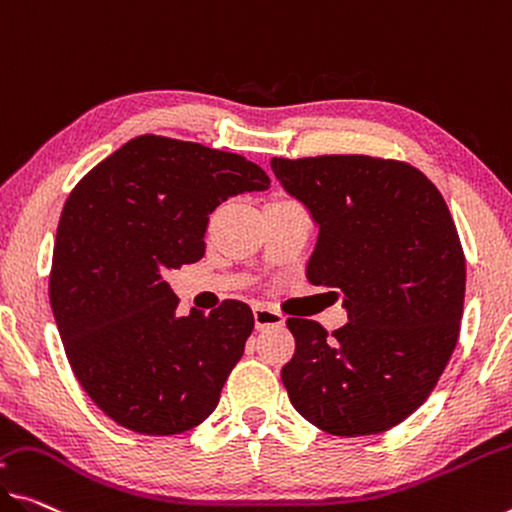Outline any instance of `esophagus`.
<instances>
[{"mask_svg": "<svg viewBox=\"0 0 512 512\" xmlns=\"http://www.w3.org/2000/svg\"><path fill=\"white\" fill-rule=\"evenodd\" d=\"M254 320H256V327L263 329V327H277L283 325V316L277 311L272 309V306H265L261 302L254 304Z\"/></svg>", "mask_w": 512, "mask_h": 512, "instance_id": "esophagus-1", "label": "esophagus"}]
</instances>
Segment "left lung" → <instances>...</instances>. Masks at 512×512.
Instances as JSON below:
<instances>
[{"mask_svg":"<svg viewBox=\"0 0 512 512\" xmlns=\"http://www.w3.org/2000/svg\"><path fill=\"white\" fill-rule=\"evenodd\" d=\"M270 164L320 226L306 279L341 290L348 309L332 334L316 320H286L290 403L336 437L398 426L426 403L460 336L467 265L444 196L410 162L384 157Z\"/></svg>","mask_w":512,"mask_h":512,"instance_id":"left-lung-1","label":"left lung"}]
</instances>
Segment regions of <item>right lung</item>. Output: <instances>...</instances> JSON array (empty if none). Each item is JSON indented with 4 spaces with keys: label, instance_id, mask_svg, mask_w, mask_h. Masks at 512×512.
<instances>
[{
    "label": "right lung",
    "instance_id": "1",
    "mask_svg": "<svg viewBox=\"0 0 512 512\" xmlns=\"http://www.w3.org/2000/svg\"><path fill=\"white\" fill-rule=\"evenodd\" d=\"M270 176L238 153L160 135L96 164L61 212L50 304L77 382L109 419L141 435L206 421L254 329L245 302L178 316L167 270L206 254L208 215Z\"/></svg>",
    "mask_w": 512,
    "mask_h": 512
}]
</instances>
